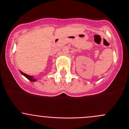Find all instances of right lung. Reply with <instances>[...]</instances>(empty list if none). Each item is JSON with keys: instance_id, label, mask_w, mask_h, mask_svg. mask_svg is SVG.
Masks as SVG:
<instances>
[{"instance_id": "1", "label": "right lung", "mask_w": 129, "mask_h": 129, "mask_svg": "<svg viewBox=\"0 0 129 129\" xmlns=\"http://www.w3.org/2000/svg\"><path fill=\"white\" fill-rule=\"evenodd\" d=\"M20 73H21V74H22V75L24 76L25 78H27V79H28L29 81H30L35 82V81H37V79H35V78H34V77L33 76L28 75V74H25V73H23L22 72V71H20Z\"/></svg>"}]
</instances>
